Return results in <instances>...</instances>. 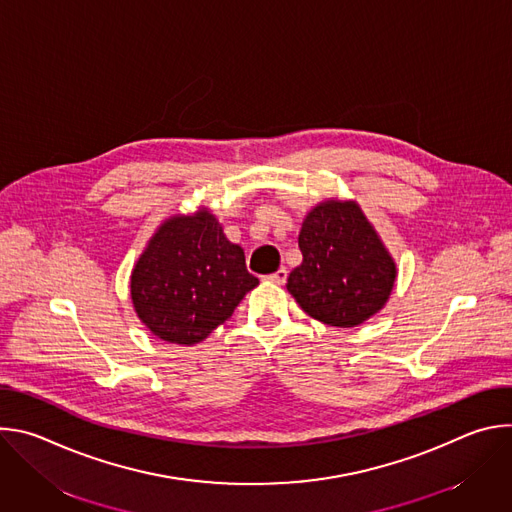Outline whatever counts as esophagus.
Listing matches in <instances>:
<instances>
[{
  "label": "esophagus",
  "instance_id": "obj_1",
  "mask_svg": "<svg viewBox=\"0 0 512 512\" xmlns=\"http://www.w3.org/2000/svg\"><path fill=\"white\" fill-rule=\"evenodd\" d=\"M267 279L271 281V283H277V285H283L285 283V279H287V269L285 267H281V269H277L275 273H271V275H267Z\"/></svg>",
  "mask_w": 512,
  "mask_h": 512
}]
</instances>
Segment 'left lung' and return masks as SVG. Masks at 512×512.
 <instances>
[{
  "label": "left lung",
  "instance_id": "8db88e82",
  "mask_svg": "<svg viewBox=\"0 0 512 512\" xmlns=\"http://www.w3.org/2000/svg\"><path fill=\"white\" fill-rule=\"evenodd\" d=\"M304 255L287 277L300 308L328 326L354 328L387 304L397 265L354 200H324L304 218Z\"/></svg>",
  "mask_w": 512,
  "mask_h": 512
}]
</instances>
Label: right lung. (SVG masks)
I'll return each mask as SVG.
<instances>
[{
  "mask_svg": "<svg viewBox=\"0 0 512 512\" xmlns=\"http://www.w3.org/2000/svg\"><path fill=\"white\" fill-rule=\"evenodd\" d=\"M259 279L208 208L166 218L131 271L137 318L158 338L192 346L229 320Z\"/></svg>",
  "mask_w": 512,
  "mask_h": 512,
  "instance_id": "add662e5",
  "label": "right lung"
}]
</instances>
